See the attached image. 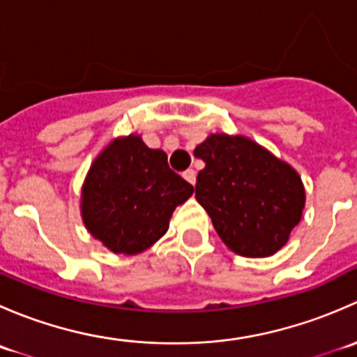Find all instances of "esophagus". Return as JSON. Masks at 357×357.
<instances>
[{"instance_id":"esophagus-1","label":"esophagus","mask_w":357,"mask_h":357,"mask_svg":"<svg viewBox=\"0 0 357 357\" xmlns=\"http://www.w3.org/2000/svg\"><path fill=\"white\" fill-rule=\"evenodd\" d=\"M183 176H185V179L190 183V185H195L197 174H195V171H193V169H186V171L183 172Z\"/></svg>"}]
</instances>
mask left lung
Returning <instances> with one entry per match:
<instances>
[{
  "instance_id": "1",
  "label": "left lung",
  "mask_w": 357,
  "mask_h": 357,
  "mask_svg": "<svg viewBox=\"0 0 357 357\" xmlns=\"http://www.w3.org/2000/svg\"><path fill=\"white\" fill-rule=\"evenodd\" d=\"M205 162L195 199L235 254L268 257L302 218L305 193L297 172L243 136L211 135L195 149Z\"/></svg>"
}]
</instances>
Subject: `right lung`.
Masks as SVG:
<instances>
[{
  "mask_svg": "<svg viewBox=\"0 0 357 357\" xmlns=\"http://www.w3.org/2000/svg\"><path fill=\"white\" fill-rule=\"evenodd\" d=\"M193 186L172 171L164 150L139 136L112 142L93 162L82 186V219L115 254H138L167 231L172 212Z\"/></svg>",
  "mask_w": 357,
  "mask_h": 357,
  "instance_id": "1",
  "label": "right lung"
}]
</instances>
